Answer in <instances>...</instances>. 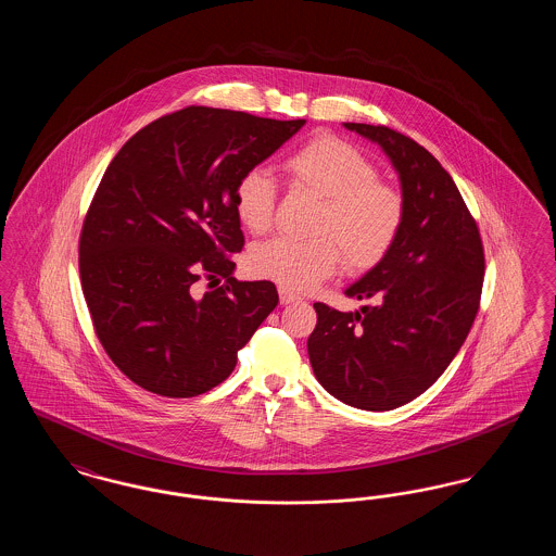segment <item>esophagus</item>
Listing matches in <instances>:
<instances>
[{"instance_id": "esophagus-1", "label": "esophagus", "mask_w": 556, "mask_h": 556, "mask_svg": "<svg viewBox=\"0 0 556 556\" xmlns=\"http://www.w3.org/2000/svg\"><path fill=\"white\" fill-rule=\"evenodd\" d=\"M279 300H281V304H290V302L300 300V295L295 291H291L290 288H286V286H279Z\"/></svg>"}]
</instances>
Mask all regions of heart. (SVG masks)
Here are the masks:
<instances>
[{"label": "heart", "instance_id": "heart-1", "mask_svg": "<svg viewBox=\"0 0 556 556\" xmlns=\"http://www.w3.org/2000/svg\"><path fill=\"white\" fill-rule=\"evenodd\" d=\"M281 168L291 187L320 200L308 233L313 238H273L248 256L256 277L291 290H308L329 279L344 258L350 273H367L394 248L406 204L396 186L377 177L361 150L331 135H317L288 154ZM277 184L265 168L241 173L233 204L241 225L266 233L275 223Z\"/></svg>", "mask_w": 556, "mask_h": 556}]
</instances>
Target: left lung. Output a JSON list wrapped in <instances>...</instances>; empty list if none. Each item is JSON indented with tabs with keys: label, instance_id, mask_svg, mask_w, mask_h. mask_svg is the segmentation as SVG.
<instances>
[{
	"label": "left lung",
	"instance_id": "8db88e82",
	"mask_svg": "<svg viewBox=\"0 0 556 556\" xmlns=\"http://www.w3.org/2000/svg\"><path fill=\"white\" fill-rule=\"evenodd\" d=\"M345 129L390 156L406 216L390 254L345 290L377 304L340 313L317 302L308 356L331 396L392 410L431 388L467 340L483 288V243L458 187L424 146L383 125Z\"/></svg>",
	"mask_w": 556,
	"mask_h": 556
}]
</instances>
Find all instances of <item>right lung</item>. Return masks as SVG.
Instances as JSON below:
<instances>
[{
	"instance_id": "1",
	"label": "right lung",
	"mask_w": 556,
	"mask_h": 556,
	"mask_svg": "<svg viewBox=\"0 0 556 556\" xmlns=\"http://www.w3.org/2000/svg\"><path fill=\"white\" fill-rule=\"evenodd\" d=\"M304 123L187 106L108 164L80 229V288L100 344L139 388L166 397L216 388L277 306L275 283L231 277L245 243L233 191ZM216 276L223 287L194 291Z\"/></svg>"
}]
</instances>
